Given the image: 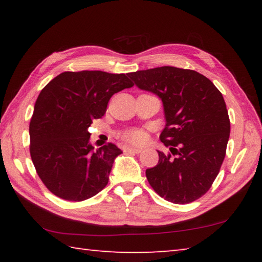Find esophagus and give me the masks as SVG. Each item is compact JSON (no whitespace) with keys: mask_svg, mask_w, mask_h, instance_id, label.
<instances>
[{"mask_svg":"<svg viewBox=\"0 0 262 262\" xmlns=\"http://www.w3.org/2000/svg\"><path fill=\"white\" fill-rule=\"evenodd\" d=\"M126 152H130V154H140L142 151V149L140 148H133V147H129V148H126L125 149Z\"/></svg>","mask_w":262,"mask_h":262,"instance_id":"esophagus-1","label":"esophagus"}]
</instances>
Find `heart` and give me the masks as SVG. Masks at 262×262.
Masks as SVG:
<instances>
[{
	"instance_id": "obj_1",
	"label": "heart",
	"mask_w": 262,
	"mask_h": 262,
	"mask_svg": "<svg viewBox=\"0 0 262 262\" xmlns=\"http://www.w3.org/2000/svg\"><path fill=\"white\" fill-rule=\"evenodd\" d=\"M123 139L133 144H142L147 140V134L141 129L129 130L123 134Z\"/></svg>"
}]
</instances>
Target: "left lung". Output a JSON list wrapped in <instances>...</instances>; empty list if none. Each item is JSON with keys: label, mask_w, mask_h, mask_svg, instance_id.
<instances>
[{"label": "left lung", "mask_w": 262, "mask_h": 262, "mask_svg": "<svg viewBox=\"0 0 262 262\" xmlns=\"http://www.w3.org/2000/svg\"><path fill=\"white\" fill-rule=\"evenodd\" d=\"M128 77L163 101L166 123L161 141L172 155L157 150L158 164L145 170L149 184L170 202L198 200L210 188L225 157L230 120L223 96L195 70L164 66Z\"/></svg>", "instance_id": "1"}]
</instances>
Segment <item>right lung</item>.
<instances>
[{
	"label": "right lung",
	"instance_id": "obj_1",
	"mask_svg": "<svg viewBox=\"0 0 262 262\" xmlns=\"http://www.w3.org/2000/svg\"><path fill=\"white\" fill-rule=\"evenodd\" d=\"M132 86L125 74L83 70L57 75L39 94L30 122V154L56 196L84 201L107 185L122 151L113 143L95 150L88 129L105 114L111 97Z\"/></svg>",
	"mask_w": 262,
	"mask_h": 262
}]
</instances>
